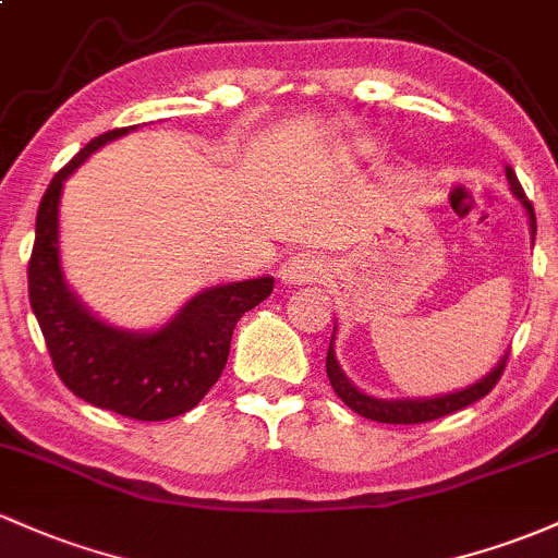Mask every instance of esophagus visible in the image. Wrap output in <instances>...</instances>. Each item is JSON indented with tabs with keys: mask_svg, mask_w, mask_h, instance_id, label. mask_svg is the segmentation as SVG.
Listing matches in <instances>:
<instances>
[{
	"mask_svg": "<svg viewBox=\"0 0 558 558\" xmlns=\"http://www.w3.org/2000/svg\"><path fill=\"white\" fill-rule=\"evenodd\" d=\"M327 271L329 268L322 257L301 253V255H292L287 263H281L279 279L281 284H311V281L325 279Z\"/></svg>",
	"mask_w": 558,
	"mask_h": 558,
	"instance_id": "obj_1",
	"label": "esophagus"
}]
</instances>
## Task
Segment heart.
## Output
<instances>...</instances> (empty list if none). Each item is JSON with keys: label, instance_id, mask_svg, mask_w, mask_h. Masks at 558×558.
<instances>
[{"label": "heart", "instance_id": "obj_1", "mask_svg": "<svg viewBox=\"0 0 558 558\" xmlns=\"http://www.w3.org/2000/svg\"><path fill=\"white\" fill-rule=\"evenodd\" d=\"M375 151H377V141L369 135L351 137V141L343 146V154L349 159H369V157H375Z\"/></svg>", "mask_w": 558, "mask_h": 558}]
</instances>
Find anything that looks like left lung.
Listing matches in <instances>:
<instances>
[{"instance_id":"obj_1","label":"left lung","mask_w":558,"mask_h":558,"mask_svg":"<svg viewBox=\"0 0 558 558\" xmlns=\"http://www.w3.org/2000/svg\"><path fill=\"white\" fill-rule=\"evenodd\" d=\"M506 178L508 185H511V194L517 196L519 205L524 207L526 220H530V236L532 244H535V233H537V223H535V209H532L530 199L524 196V189H521L517 172L506 165ZM335 338H338V322L332 327V340H329V351H327V377L332 383V391L343 399L345 407H351L356 415L367 417V421H377V423H428L436 421V417H445L449 412H458L463 407L473 404L482 397H487L489 391L495 388V383L500 380L502 369H506V359L508 351L497 359V364L489 369L487 375L473 380L471 386L465 388H454V391L439 393V397H401V399H380L373 397V393H364L362 388L353 386L349 380V375L340 369L338 356H335Z\"/></svg>"}]
</instances>
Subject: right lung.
<instances>
[{
  "mask_svg": "<svg viewBox=\"0 0 558 558\" xmlns=\"http://www.w3.org/2000/svg\"><path fill=\"white\" fill-rule=\"evenodd\" d=\"M137 130L119 128L89 141L52 178L37 213L28 263V301L47 351L71 393L135 421H170L194 410L229 362L236 322L274 292L271 277L215 284L189 298L165 325L128 329L100 319L63 274V185L98 148Z\"/></svg>",
  "mask_w": 558,
  "mask_h": 558,
  "instance_id": "right-lung-1",
  "label": "right lung"
}]
</instances>
